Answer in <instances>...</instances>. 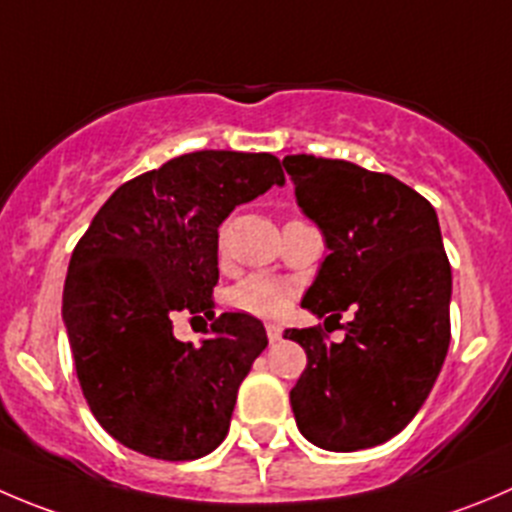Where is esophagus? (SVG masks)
<instances>
[{
    "instance_id": "1",
    "label": "esophagus",
    "mask_w": 512,
    "mask_h": 512,
    "mask_svg": "<svg viewBox=\"0 0 512 512\" xmlns=\"http://www.w3.org/2000/svg\"><path fill=\"white\" fill-rule=\"evenodd\" d=\"M266 334H269V342H279L284 329H281L279 324H266Z\"/></svg>"
}]
</instances>
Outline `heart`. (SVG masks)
<instances>
[{"instance_id": "heart-1", "label": "heart", "mask_w": 512, "mask_h": 512, "mask_svg": "<svg viewBox=\"0 0 512 512\" xmlns=\"http://www.w3.org/2000/svg\"><path fill=\"white\" fill-rule=\"evenodd\" d=\"M291 299H294L291 286L276 276L266 274L248 276L246 281L228 291V304L253 316H261V319L281 316L291 306Z\"/></svg>"}]
</instances>
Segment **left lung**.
I'll return each instance as SVG.
<instances>
[{"label": "left lung", "mask_w": 512, "mask_h": 512, "mask_svg": "<svg viewBox=\"0 0 512 512\" xmlns=\"http://www.w3.org/2000/svg\"><path fill=\"white\" fill-rule=\"evenodd\" d=\"M284 168L329 248L301 306L337 321L354 311L339 344L321 326L284 332L306 352L291 410L321 450H367L410 425L447 357L452 271L440 223L387 173L314 155H286Z\"/></svg>", "instance_id": "8db88e82"}]
</instances>
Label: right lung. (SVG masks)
Returning a JSON list of instances; mask_svg holds the SVG:
<instances>
[{
  "label": "right lung",
  "mask_w": 512,
  "mask_h": 512,
  "mask_svg": "<svg viewBox=\"0 0 512 512\" xmlns=\"http://www.w3.org/2000/svg\"><path fill=\"white\" fill-rule=\"evenodd\" d=\"M284 186L271 153L198 150L128 180L72 251L62 321L95 420L155 460H196L228 435L233 405L266 329L213 314L218 226ZM178 310L213 318L201 348L172 337Z\"/></svg>",
  "instance_id": "add662e5"
}]
</instances>
